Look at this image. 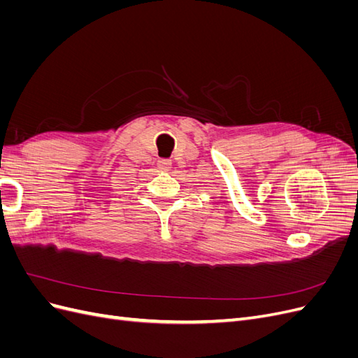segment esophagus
I'll return each instance as SVG.
<instances>
[{
  "mask_svg": "<svg viewBox=\"0 0 358 358\" xmlns=\"http://www.w3.org/2000/svg\"><path fill=\"white\" fill-rule=\"evenodd\" d=\"M158 167L161 169V170H170V167H171V161L170 159H161V161H158Z\"/></svg>",
  "mask_w": 358,
  "mask_h": 358,
  "instance_id": "34e87169",
  "label": "esophagus"
}]
</instances>
